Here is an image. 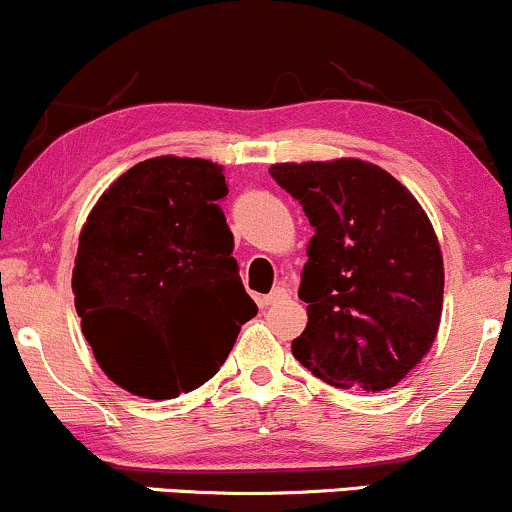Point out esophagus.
I'll use <instances>...</instances> for the list:
<instances>
[{
    "label": "esophagus",
    "instance_id": "esophagus-1",
    "mask_svg": "<svg viewBox=\"0 0 512 512\" xmlns=\"http://www.w3.org/2000/svg\"><path fill=\"white\" fill-rule=\"evenodd\" d=\"M290 299V294H287L285 287H275L273 292L268 294V297H263V302H266V306H273V304H282Z\"/></svg>",
    "mask_w": 512,
    "mask_h": 512
}]
</instances>
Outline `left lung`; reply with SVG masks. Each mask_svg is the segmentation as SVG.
Masks as SVG:
<instances>
[{
	"label": "left lung",
	"mask_w": 512,
	"mask_h": 512,
	"mask_svg": "<svg viewBox=\"0 0 512 512\" xmlns=\"http://www.w3.org/2000/svg\"><path fill=\"white\" fill-rule=\"evenodd\" d=\"M270 177L314 227L299 285L309 323L292 354L335 388L398 386L431 350L443 311V256L424 208L357 158L280 162Z\"/></svg>",
	"instance_id": "obj_1"
}]
</instances>
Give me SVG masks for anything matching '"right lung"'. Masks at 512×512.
I'll return each mask as SVG.
<instances>
[{"instance_id":"1","label":"right lung","mask_w":512,"mask_h":512,"mask_svg":"<svg viewBox=\"0 0 512 512\" xmlns=\"http://www.w3.org/2000/svg\"><path fill=\"white\" fill-rule=\"evenodd\" d=\"M222 167L138 162L90 210L71 278L81 330L110 381L148 400L218 374L256 316L234 261Z\"/></svg>"}]
</instances>
